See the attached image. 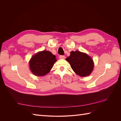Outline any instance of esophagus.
Returning a JSON list of instances; mask_svg holds the SVG:
<instances>
[{
	"label": "esophagus",
	"mask_w": 121,
	"mask_h": 121,
	"mask_svg": "<svg viewBox=\"0 0 121 121\" xmlns=\"http://www.w3.org/2000/svg\"><path fill=\"white\" fill-rule=\"evenodd\" d=\"M59 58H60V59H64V58H65V56H59Z\"/></svg>",
	"instance_id": "obj_1"
}]
</instances>
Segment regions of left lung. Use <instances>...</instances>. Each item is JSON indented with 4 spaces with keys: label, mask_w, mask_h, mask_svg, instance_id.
Returning a JSON list of instances; mask_svg holds the SVG:
<instances>
[{
    "label": "left lung",
    "mask_w": 121,
    "mask_h": 121,
    "mask_svg": "<svg viewBox=\"0 0 121 121\" xmlns=\"http://www.w3.org/2000/svg\"><path fill=\"white\" fill-rule=\"evenodd\" d=\"M66 60L70 64L76 74L81 77L89 75L93 69L94 63L91 57L78 50L71 52Z\"/></svg>",
    "instance_id": "8db88e82"
}]
</instances>
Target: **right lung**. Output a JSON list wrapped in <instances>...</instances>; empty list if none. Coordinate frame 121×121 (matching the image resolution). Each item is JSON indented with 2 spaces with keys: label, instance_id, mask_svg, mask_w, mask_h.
I'll return each mask as SVG.
<instances>
[{
  "label": "right lung",
  "instance_id": "1",
  "mask_svg": "<svg viewBox=\"0 0 121 121\" xmlns=\"http://www.w3.org/2000/svg\"><path fill=\"white\" fill-rule=\"evenodd\" d=\"M56 61L54 55L49 51L43 50L38 52L31 57L29 65L34 75L42 76L48 74Z\"/></svg>",
  "mask_w": 121,
  "mask_h": 121
}]
</instances>
